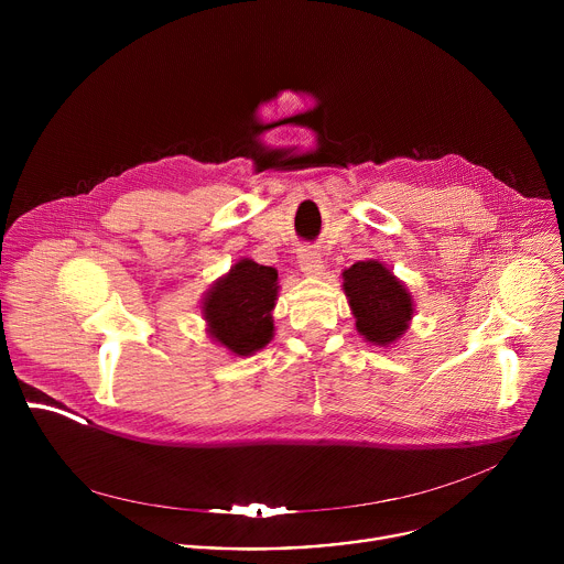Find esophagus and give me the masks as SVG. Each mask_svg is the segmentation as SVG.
<instances>
[{"label": "esophagus", "mask_w": 564, "mask_h": 564, "mask_svg": "<svg viewBox=\"0 0 564 564\" xmlns=\"http://www.w3.org/2000/svg\"><path fill=\"white\" fill-rule=\"evenodd\" d=\"M299 265L307 276H318L324 274V261H321V254L312 248L299 250Z\"/></svg>", "instance_id": "1"}]
</instances>
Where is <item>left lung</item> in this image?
<instances>
[{"mask_svg":"<svg viewBox=\"0 0 564 564\" xmlns=\"http://www.w3.org/2000/svg\"><path fill=\"white\" fill-rule=\"evenodd\" d=\"M344 292L357 333L366 341L390 346L409 330L415 312L413 296L383 263L370 259L344 270Z\"/></svg>","mask_w":564,"mask_h":564,"instance_id":"left-lung-1","label":"left lung"}]
</instances>
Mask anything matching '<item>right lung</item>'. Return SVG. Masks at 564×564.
Instances as JSON below:
<instances>
[{
  "label": "right lung",
  "mask_w": 564,
  "mask_h": 564,
  "mask_svg": "<svg viewBox=\"0 0 564 564\" xmlns=\"http://www.w3.org/2000/svg\"><path fill=\"white\" fill-rule=\"evenodd\" d=\"M279 272L240 259L203 299L209 337L236 357H250L274 337L272 310L279 294Z\"/></svg>",
  "instance_id": "obj_1"
}]
</instances>
